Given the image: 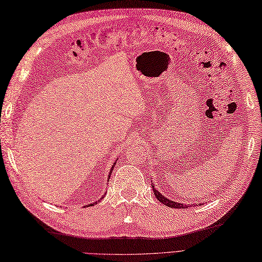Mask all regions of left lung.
Masks as SVG:
<instances>
[{
  "instance_id": "obj_1",
  "label": "left lung",
  "mask_w": 262,
  "mask_h": 262,
  "mask_svg": "<svg viewBox=\"0 0 262 262\" xmlns=\"http://www.w3.org/2000/svg\"><path fill=\"white\" fill-rule=\"evenodd\" d=\"M152 189H153V192H154L155 198H157L160 203H162L165 206H169V207H171V208H188V207H191V206H194V204H191V205L190 204H187V205H185V204H181V203H177V202H173V200H171L169 198L164 197L163 194L158 190V189L154 188V183L153 182H152ZM198 205H202V204H198Z\"/></svg>"
}]
</instances>
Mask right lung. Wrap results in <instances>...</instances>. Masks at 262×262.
<instances>
[{
	"mask_svg": "<svg viewBox=\"0 0 262 262\" xmlns=\"http://www.w3.org/2000/svg\"><path fill=\"white\" fill-rule=\"evenodd\" d=\"M116 161H117V160H116ZM115 164H116V162H115V163L113 164V166H111V169H110V172H109V176H108V180H107L108 182H109V178H110V176H111V172H113V170H114V168H115ZM99 200H102V197H101V198H100ZM99 200H98V202H99ZM98 202H96V203H94V204H97ZM92 205H93V204H89V206H92ZM84 207H88V205H86V206H84Z\"/></svg>",
	"mask_w": 262,
	"mask_h": 262,
	"instance_id": "right-lung-1",
	"label": "right lung"
}]
</instances>
